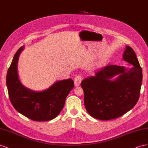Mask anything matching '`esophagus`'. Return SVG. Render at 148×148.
I'll return each instance as SVG.
<instances>
[{"label": "esophagus", "mask_w": 148, "mask_h": 148, "mask_svg": "<svg viewBox=\"0 0 148 148\" xmlns=\"http://www.w3.org/2000/svg\"><path fill=\"white\" fill-rule=\"evenodd\" d=\"M82 76L81 75H77L74 78V84H75V86H79L81 84V82L82 81Z\"/></svg>", "instance_id": "34e87169"}]
</instances>
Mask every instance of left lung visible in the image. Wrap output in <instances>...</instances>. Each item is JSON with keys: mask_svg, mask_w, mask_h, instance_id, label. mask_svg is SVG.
Instances as JSON below:
<instances>
[{"mask_svg": "<svg viewBox=\"0 0 148 148\" xmlns=\"http://www.w3.org/2000/svg\"><path fill=\"white\" fill-rule=\"evenodd\" d=\"M123 58L133 68L127 71L123 66L107 65L81 82L86 110L96 119L120 117L133 108L140 98L143 74L137 56L134 50L126 46ZM118 74L121 75L111 80Z\"/></svg>", "mask_w": 148, "mask_h": 148, "instance_id": "left-lung-1", "label": "left lung"}]
</instances>
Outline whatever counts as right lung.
I'll use <instances>...</instances> for the list:
<instances>
[{
  "mask_svg": "<svg viewBox=\"0 0 148 148\" xmlns=\"http://www.w3.org/2000/svg\"><path fill=\"white\" fill-rule=\"evenodd\" d=\"M23 47L16 52L7 74L6 84L10 102L16 111L36 121L56 118L64 106L67 95L74 86L71 79L56 82L47 90L35 92L24 87L18 79L17 63Z\"/></svg>",
  "mask_w": 148,
  "mask_h": 148,
  "instance_id": "1",
  "label": "right lung"
}]
</instances>
